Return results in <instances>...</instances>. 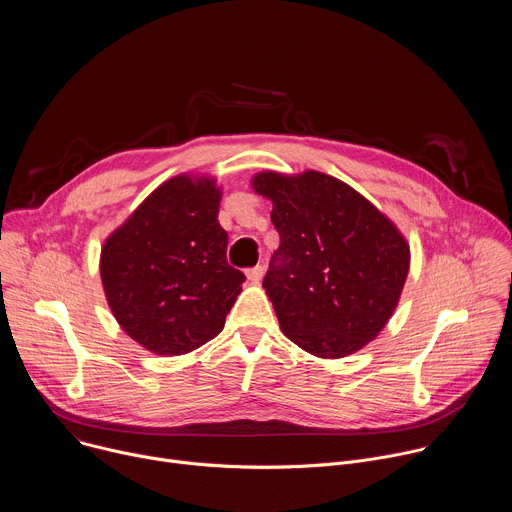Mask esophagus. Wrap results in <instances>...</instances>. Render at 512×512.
Returning <instances> with one entry per match:
<instances>
[{
	"label": "esophagus",
	"mask_w": 512,
	"mask_h": 512,
	"mask_svg": "<svg viewBox=\"0 0 512 512\" xmlns=\"http://www.w3.org/2000/svg\"><path fill=\"white\" fill-rule=\"evenodd\" d=\"M263 273H265V267H263V265H255V267L247 269V277H249V281H253V283H259V281L263 279Z\"/></svg>",
	"instance_id": "34e87169"
}]
</instances>
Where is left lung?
Masks as SVG:
<instances>
[{
	"label": "left lung",
	"instance_id": "1",
	"mask_svg": "<svg viewBox=\"0 0 512 512\" xmlns=\"http://www.w3.org/2000/svg\"><path fill=\"white\" fill-rule=\"evenodd\" d=\"M253 188L273 202L279 249L263 287L283 334L322 358L360 350L397 308L409 271L407 241L367 198L332 176L263 172Z\"/></svg>",
	"mask_w": 512,
	"mask_h": 512
}]
</instances>
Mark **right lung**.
I'll return each instance as SVG.
<instances>
[{
	"mask_svg": "<svg viewBox=\"0 0 512 512\" xmlns=\"http://www.w3.org/2000/svg\"><path fill=\"white\" fill-rule=\"evenodd\" d=\"M214 180L178 176L156 188L107 241L101 279L113 316L143 348L186 354L223 330L243 271L227 261Z\"/></svg>",
	"mask_w": 512,
	"mask_h": 512,
	"instance_id": "right-lung-1",
	"label": "right lung"
}]
</instances>
